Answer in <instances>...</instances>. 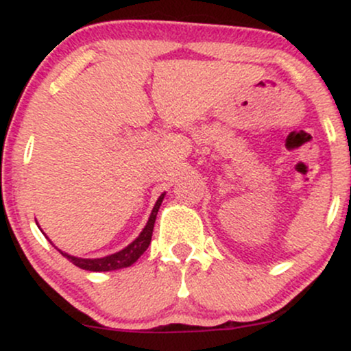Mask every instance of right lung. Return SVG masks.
I'll return each mask as SVG.
<instances>
[{"label":"right lung","mask_w":351,"mask_h":351,"mask_svg":"<svg viewBox=\"0 0 351 351\" xmlns=\"http://www.w3.org/2000/svg\"><path fill=\"white\" fill-rule=\"evenodd\" d=\"M165 198V195L160 196L156 199L155 206H153V211L150 215V219H148L147 226L143 228V231L140 232V236L136 237L132 244H128L127 247L122 249L120 252L112 254V256L107 257H100V259H80V257H74L69 256V254L59 251L64 257L71 261L72 264L77 265V267L84 269V271H92V272H107V271H117V269H123L136 263L142 254L147 251L148 245L152 243V234H153V226H155V219H156V213H158L160 206H162V201Z\"/></svg>","instance_id":"right-lung-1"}]
</instances>
